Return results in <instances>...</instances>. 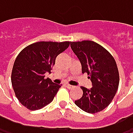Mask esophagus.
Segmentation results:
<instances>
[{
	"mask_svg": "<svg viewBox=\"0 0 133 133\" xmlns=\"http://www.w3.org/2000/svg\"><path fill=\"white\" fill-rule=\"evenodd\" d=\"M65 85H66L67 88H68V89H73V87H74V86H72V85H69V84H66Z\"/></svg>",
	"mask_w": 133,
	"mask_h": 133,
	"instance_id": "1",
	"label": "esophagus"
}]
</instances>
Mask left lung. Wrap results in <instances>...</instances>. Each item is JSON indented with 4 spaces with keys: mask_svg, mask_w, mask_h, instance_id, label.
<instances>
[{
    "mask_svg": "<svg viewBox=\"0 0 133 133\" xmlns=\"http://www.w3.org/2000/svg\"><path fill=\"white\" fill-rule=\"evenodd\" d=\"M71 48L82 65V73H87L92 87H81L82 97L75 105L89 113H96L105 109L118 90L119 75L112 55L102 46L92 41L71 42Z\"/></svg>",
    "mask_w": 133,
    "mask_h": 133,
    "instance_id": "1",
    "label": "left lung"
}]
</instances>
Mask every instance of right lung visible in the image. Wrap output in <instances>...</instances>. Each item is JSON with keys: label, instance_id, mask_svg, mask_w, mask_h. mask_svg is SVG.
<instances>
[{"label": "right lung", "instance_id": "1", "mask_svg": "<svg viewBox=\"0 0 133 133\" xmlns=\"http://www.w3.org/2000/svg\"><path fill=\"white\" fill-rule=\"evenodd\" d=\"M70 41H39L24 48L17 56L11 72V83L19 102L30 110H38L51 103L61 85L50 78L56 57L65 51Z\"/></svg>", "mask_w": 133, "mask_h": 133}]
</instances>
